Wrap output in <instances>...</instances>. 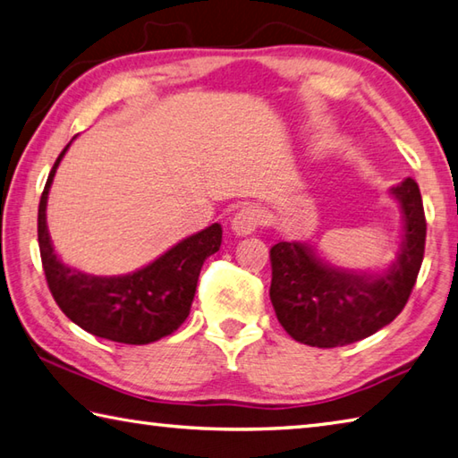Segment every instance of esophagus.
Instances as JSON below:
<instances>
[{"label":"esophagus","mask_w":458,"mask_h":458,"mask_svg":"<svg viewBox=\"0 0 458 458\" xmlns=\"http://www.w3.org/2000/svg\"><path fill=\"white\" fill-rule=\"evenodd\" d=\"M260 222H262V214L256 206H242L234 214L230 226L238 236H248V234H252L258 226H260Z\"/></svg>","instance_id":"obj_1"}]
</instances>
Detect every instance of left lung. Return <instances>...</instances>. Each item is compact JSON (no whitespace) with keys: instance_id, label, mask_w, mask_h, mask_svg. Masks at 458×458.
<instances>
[{"instance_id":"obj_1","label":"left lung","mask_w":458,"mask_h":458,"mask_svg":"<svg viewBox=\"0 0 458 458\" xmlns=\"http://www.w3.org/2000/svg\"><path fill=\"white\" fill-rule=\"evenodd\" d=\"M390 192L403 208V240L386 268H335L304 242L270 248V301L278 322L298 343L318 348L351 344L386 327L404 309L425 256L427 220L412 178Z\"/></svg>"}]
</instances>
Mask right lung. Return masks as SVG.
I'll return each instance as SVG.
<instances>
[{"mask_svg": "<svg viewBox=\"0 0 458 458\" xmlns=\"http://www.w3.org/2000/svg\"><path fill=\"white\" fill-rule=\"evenodd\" d=\"M70 144L49 172L38 210V242L49 293L62 312L89 335L122 344L156 343L188 318L202 264L220 250L222 226L212 224L123 276H91L70 268L54 252L46 224L49 188Z\"/></svg>", "mask_w": 458, "mask_h": 458, "instance_id": "right-lung-1", "label": "right lung"}]
</instances>
